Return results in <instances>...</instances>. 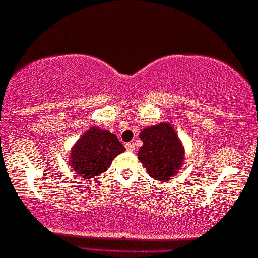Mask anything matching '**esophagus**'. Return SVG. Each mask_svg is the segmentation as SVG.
Wrapping results in <instances>:
<instances>
[{
    "label": "esophagus",
    "instance_id": "obj_1",
    "mask_svg": "<svg viewBox=\"0 0 258 258\" xmlns=\"http://www.w3.org/2000/svg\"><path fill=\"white\" fill-rule=\"evenodd\" d=\"M125 148H126V150H128V151H134V150H135V144H134V143H126Z\"/></svg>",
    "mask_w": 258,
    "mask_h": 258
}]
</instances>
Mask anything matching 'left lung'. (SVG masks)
<instances>
[{
    "label": "left lung",
    "mask_w": 258,
    "mask_h": 258,
    "mask_svg": "<svg viewBox=\"0 0 258 258\" xmlns=\"http://www.w3.org/2000/svg\"><path fill=\"white\" fill-rule=\"evenodd\" d=\"M143 146L139 160L151 177L160 182L170 181L184 161V148L170 123L162 122L140 133Z\"/></svg>",
    "instance_id": "8db88e82"
}]
</instances>
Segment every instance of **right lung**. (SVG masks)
Returning a JSON list of instances; mask_svg holds the SVG:
<instances>
[{"label":"right lung","instance_id":"right-lung-1","mask_svg":"<svg viewBox=\"0 0 258 258\" xmlns=\"http://www.w3.org/2000/svg\"><path fill=\"white\" fill-rule=\"evenodd\" d=\"M124 150L115 134L93 126L72 148L69 167L82 178L94 179L107 170L112 160Z\"/></svg>","mask_w":258,"mask_h":258}]
</instances>
